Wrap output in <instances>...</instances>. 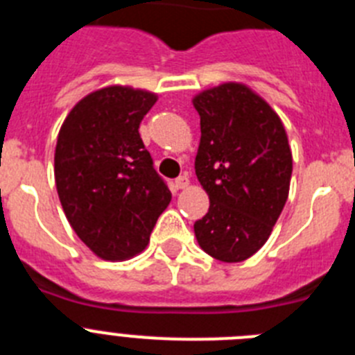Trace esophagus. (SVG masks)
Instances as JSON below:
<instances>
[{"label":"esophagus","mask_w":355,"mask_h":355,"mask_svg":"<svg viewBox=\"0 0 355 355\" xmlns=\"http://www.w3.org/2000/svg\"><path fill=\"white\" fill-rule=\"evenodd\" d=\"M188 184H190L188 175H180V178L175 180V188H178V190H184V188H188Z\"/></svg>","instance_id":"obj_1"}]
</instances>
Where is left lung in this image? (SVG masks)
I'll list each match as a JSON object with an SVG mask.
<instances>
[{"label":"left lung","mask_w":355,"mask_h":355,"mask_svg":"<svg viewBox=\"0 0 355 355\" xmlns=\"http://www.w3.org/2000/svg\"><path fill=\"white\" fill-rule=\"evenodd\" d=\"M200 142L196 174L209 209L193 224L211 258L240 263L270 236L290 193L293 158L283 121L245 83L227 81L196 94Z\"/></svg>","instance_id":"obj_1"}]
</instances>
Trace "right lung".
I'll use <instances>...</instances> for the list:
<instances>
[{
  "instance_id": "obj_1",
  "label": "right lung",
  "mask_w": 355,
  "mask_h": 355,
  "mask_svg": "<svg viewBox=\"0 0 355 355\" xmlns=\"http://www.w3.org/2000/svg\"><path fill=\"white\" fill-rule=\"evenodd\" d=\"M158 94L108 85L74 105L58 131L55 183L69 224L97 258L142 252L171 190L140 139Z\"/></svg>"
}]
</instances>
